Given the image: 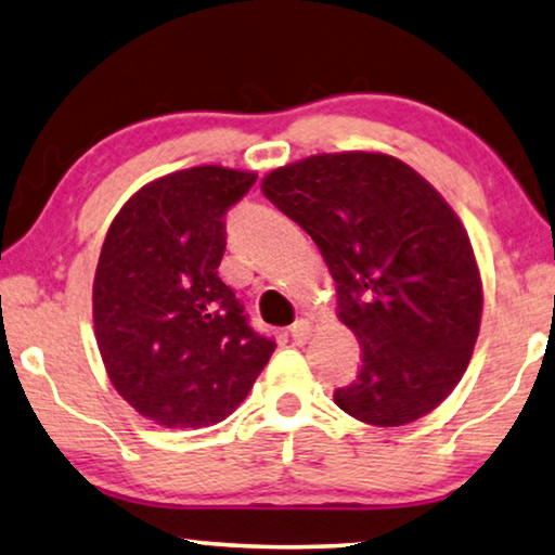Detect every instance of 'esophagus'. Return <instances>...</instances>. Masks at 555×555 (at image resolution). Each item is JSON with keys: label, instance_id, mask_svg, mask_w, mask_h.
Wrapping results in <instances>:
<instances>
[{"label": "esophagus", "instance_id": "34e87169", "mask_svg": "<svg viewBox=\"0 0 555 555\" xmlns=\"http://www.w3.org/2000/svg\"><path fill=\"white\" fill-rule=\"evenodd\" d=\"M292 331V338L296 344H306L311 338V331H313V326H311V321H306V319H299V321H294V326L288 328Z\"/></svg>", "mask_w": 555, "mask_h": 555}]
</instances>
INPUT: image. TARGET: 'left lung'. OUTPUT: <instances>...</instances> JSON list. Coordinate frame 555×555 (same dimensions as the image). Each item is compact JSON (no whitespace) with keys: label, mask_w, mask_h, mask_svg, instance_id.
Returning a JSON list of instances; mask_svg holds the SVG:
<instances>
[{"label":"left lung","mask_w":555,"mask_h":555,"mask_svg":"<svg viewBox=\"0 0 555 555\" xmlns=\"http://www.w3.org/2000/svg\"><path fill=\"white\" fill-rule=\"evenodd\" d=\"M313 238L336 281V317L361 369L336 406L371 426H406L449 396L474 353L483 284L456 211L384 152L313 154L261 179Z\"/></svg>","instance_id":"8db88e82"}]
</instances>
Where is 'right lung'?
<instances>
[{"label":"right lung","instance_id":"right-lung-1","mask_svg":"<svg viewBox=\"0 0 555 555\" xmlns=\"http://www.w3.org/2000/svg\"><path fill=\"white\" fill-rule=\"evenodd\" d=\"M254 181L217 164L167 173L106 231L92 288L99 353L121 399L164 428L224 421L274 353L217 271L229 206Z\"/></svg>","mask_w":555,"mask_h":555}]
</instances>
